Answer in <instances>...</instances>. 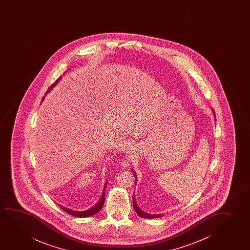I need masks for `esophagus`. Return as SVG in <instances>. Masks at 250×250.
<instances>
[{
    "label": "esophagus",
    "mask_w": 250,
    "mask_h": 250,
    "mask_svg": "<svg viewBox=\"0 0 250 250\" xmlns=\"http://www.w3.org/2000/svg\"><path fill=\"white\" fill-rule=\"evenodd\" d=\"M131 147H132V146H131ZM131 150H132V149H131Z\"/></svg>",
    "instance_id": "34e87169"
}]
</instances>
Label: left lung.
Returning <instances> with one entry per match:
<instances>
[{
  "label": "left lung",
  "mask_w": 250,
  "mask_h": 250,
  "mask_svg": "<svg viewBox=\"0 0 250 250\" xmlns=\"http://www.w3.org/2000/svg\"><path fill=\"white\" fill-rule=\"evenodd\" d=\"M213 114H214V116H215L214 111H213ZM214 119H215V117H214ZM132 171H133L135 181H136V185H137V175H136V172H135L134 170H132ZM133 207L137 214L140 216V217H142V218H144V219H154V218H160V217L163 216V214H151V213H148V212H144V210L141 208H139V206L137 204L136 198H135V195H133Z\"/></svg>",
  "instance_id": "1"
}]
</instances>
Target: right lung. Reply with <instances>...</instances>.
I'll return each instance as SVG.
<instances>
[{
	"label": "right lung",
	"instance_id": "1",
	"mask_svg": "<svg viewBox=\"0 0 250 250\" xmlns=\"http://www.w3.org/2000/svg\"><path fill=\"white\" fill-rule=\"evenodd\" d=\"M66 72H65V73ZM62 79V76L59 78L56 81H55L53 84H52L49 88H48V90H47V92L45 94V96L48 94L49 91H51V89L55 87V85L60 82V80ZM45 96L42 97V101L44 100ZM106 184H105L104 185V189H103V195L101 196V199H100L99 202L96 203V205L93 206L91 208L88 209V210H84V211H76V210H72V209L67 208H65L64 206L59 205V207L62 209V210H64L65 212H68L69 214H71V215L74 216V217H78V218H86V217H89V216H92L94 214H96L97 212H99L101 209L103 208V204H104V201H105V189H106Z\"/></svg>",
	"mask_w": 250,
	"mask_h": 250
}]
</instances>
